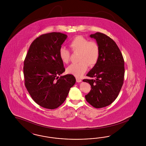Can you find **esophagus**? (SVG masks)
I'll list each match as a JSON object with an SVG mask.
<instances>
[{
  "label": "esophagus",
  "mask_w": 146,
  "mask_h": 146,
  "mask_svg": "<svg viewBox=\"0 0 146 146\" xmlns=\"http://www.w3.org/2000/svg\"><path fill=\"white\" fill-rule=\"evenodd\" d=\"M76 81L77 82H81L82 81V80L80 79H78V78H76Z\"/></svg>",
  "instance_id": "esophagus-1"
}]
</instances>
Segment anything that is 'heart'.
<instances>
[{"instance_id":"1","label":"heart","mask_w":146,"mask_h":146,"mask_svg":"<svg viewBox=\"0 0 146 146\" xmlns=\"http://www.w3.org/2000/svg\"><path fill=\"white\" fill-rule=\"evenodd\" d=\"M72 51L79 52L78 62L72 64L67 68L68 74L80 78L84 74L88 66L94 67L96 65L100 56V48L96 42L90 41L82 36H78L71 40L69 44ZM59 57L64 64H67L70 60V52L64 48H60L59 50Z\"/></svg>"}]
</instances>
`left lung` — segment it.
Here are the masks:
<instances>
[{
  "mask_svg": "<svg viewBox=\"0 0 146 146\" xmlns=\"http://www.w3.org/2000/svg\"><path fill=\"white\" fill-rule=\"evenodd\" d=\"M90 37L96 40L100 56L96 65L87 75L95 79H84L92 89L86 100L95 108L109 106L118 96L124 82V58L118 46L110 37L97 32Z\"/></svg>",
  "mask_w": 146,
  "mask_h": 146,
  "instance_id": "8db88e82",
  "label": "left lung"
}]
</instances>
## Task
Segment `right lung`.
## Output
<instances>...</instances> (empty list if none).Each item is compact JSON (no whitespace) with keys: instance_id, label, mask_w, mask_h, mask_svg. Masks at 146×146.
I'll return each instance as SVG.
<instances>
[{"instance_id":"add662e5","label":"right lung","mask_w":146,"mask_h":146,"mask_svg":"<svg viewBox=\"0 0 146 146\" xmlns=\"http://www.w3.org/2000/svg\"><path fill=\"white\" fill-rule=\"evenodd\" d=\"M67 37L57 32L40 36L32 42L24 61L27 89L33 100L46 109L61 106L76 82L72 74L59 76L65 69L58 52Z\"/></svg>"}]
</instances>
